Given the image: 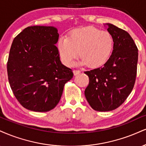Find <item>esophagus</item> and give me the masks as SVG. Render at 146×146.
I'll return each instance as SVG.
<instances>
[{
    "label": "esophagus",
    "instance_id": "1",
    "mask_svg": "<svg viewBox=\"0 0 146 146\" xmlns=\"http://www.w3.org/2000/svg\"><path fill=\"white\" fill-rule=\"evenodd\" d=\"M80 73H81V71H79V70H74V71H73V74H74V75H79Z\"/></svg>",
    "mask_w": 146,
    "mask_h": 146
}]
</instances>
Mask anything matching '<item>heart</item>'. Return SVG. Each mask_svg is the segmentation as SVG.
I'll return each mask as SVG.
<instances>
[{"instance_id":"obj_1","label":"heart","mask_w":146,"mask_h":146,"mask_svg":"<svg viewBox=\"0 0 146 146\" xmlns=\"http://www.w3.org/2000/svg\"><path fill=\"white\" fill-rule=\"evenodd\" d=\"M60 56L65 65L71 66L78 58L80 64L90 67H99L104 64L111 56L113 38L108 31L93 27L77 29L68 37H62L57 44Z\"/></svg>"}]
</instances>
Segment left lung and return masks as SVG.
Returning a JSON list of instances; mask_svg holds the SVG:
<instances>
[{"label":"left lung","mask_w":146,"mask_h":146,"mask_svg":"<svg viewBox=\"0 0 146 146\" xmlns=\"http://www.w3.org/2000/svg\"><path fill=\"white\" fill-rule=\"evenodd\" d=\"M104 26L113 38L111 55L103 66L84 72L89 77L85 96L99 111H111L125 101L134 86L138 61V49L131 35L110 23Z\"/></svg>","instance_id":"1"}]
</instances>
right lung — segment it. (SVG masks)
<instances>
[{
    "label": "right lung",
    "instance_id": "1",
    "mask_svg": "<svg viewBox=\"0 0 146 146\" xmlns=\"http://www.w3.org/2000/svg\"><path fill=\"white\" fill-rule=\"evenodd\" d=\"M54 26L26 28L13 39L7 62L9 82L24 108L45 112L59 103L64 86L73 73L62 64Z\"/></svg>",
    "mask_w": 146,
    "mask_h": 146
}]
</instances>
